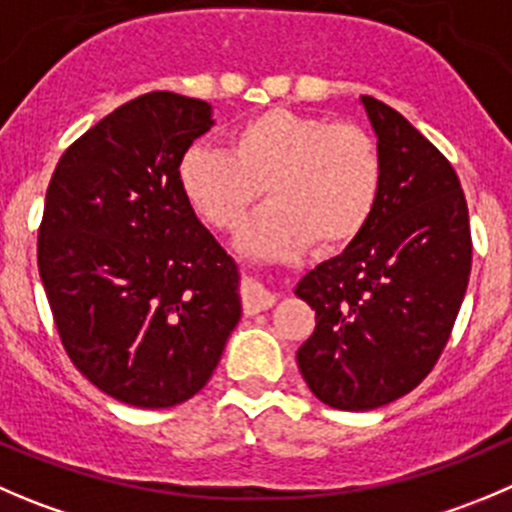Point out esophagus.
I'll list each match as a JSON object with an SVG mask.
<instances>
[{
	"label": "esophagus",
	"mask_w": 512,
	"mask_h": 512,
	"mask_svg": "<svg viewBox=\"0 0 512 512\" xmlns=\"http://www.w3.org/2000/svg\"><path fill=\"white\" fill-rule=\"evenodd\" d=\"M274 304L276 294L266 289V286L248 284L246 289H243V311H246V314H259V311L271 309Z\"/></svg>",
	"instance_id": "esophagus-1"
}]
</instances>
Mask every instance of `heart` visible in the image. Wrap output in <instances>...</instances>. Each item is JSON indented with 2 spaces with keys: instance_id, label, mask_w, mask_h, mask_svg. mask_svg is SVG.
Segmentation results:
<instances>
[{
  "instance_id": "b5f03b06",
  "label": "heart",
  "mask_w": 512,
  "mask_h": 512,
  "mask_svg": "<svg viewBox=\"0 0 512 512\" xmlns=\"http://www.w3.org/2000/svg\"><path fill=\"white\" fill-rule=\"evenodd\" d=\"M180 186L203 221L236 231L256 203L243 246L289 256L309 243L329 253L357 241L382 186V155L357 123L271 107L233 128L226 150L193 145L180 160Z\"/></svg>"
}]
</instances>
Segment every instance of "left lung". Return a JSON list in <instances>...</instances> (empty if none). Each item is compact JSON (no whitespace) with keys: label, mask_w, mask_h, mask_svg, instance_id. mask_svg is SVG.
<instances>
[{"label":"left lung","mask_w":512,"mask_h":512,"mask_svg":"<svg viewBox=\"0 0 512 512\" xmlns=\"http://www.w3.org/2000/svg\"><path fill=\"white\" fill-rule=\"evenodd\" d=\"M382 155L367 228L296 286L316 329L301 377L334 410L364 412L412 392L440 359L472 266L467 201L450 160L394 107L362 95Z\"/></svg>","instance_id":"1"}]
</instances>
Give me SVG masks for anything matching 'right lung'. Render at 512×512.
Returning a JSON list of instances; mask_svg holds the SVG:
<instances>
[{
  "label": "right lung",
  "instance_id": "add662e5",
  "mask_svg": "<svg viewBox=\"0 0 512 512\" xmlns=\"http://www.w3.org/2000/svg\"><path fill=\"white\" fill-rule=\"evenodd\" d=\"M211 105L148 92L62 153L37 233L57 334L77 369L125 405L201 392L241 319L236 264L196 218L180 160Z\"/></svg>",
  "mask_w": 512,
  "mask_h": 512
}]
</instances>
